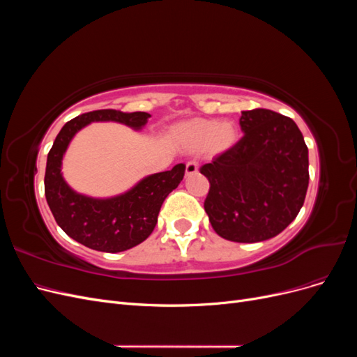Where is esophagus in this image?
Wrapping results in <instances>:
<instances>
[{
  "mask_svg": "<svg viewBox=\"0 0 357 357\" xmlns=\"http://www.w3.org/2000/svg\"><path fill=\"white\" fill-rule=\"evenodd\" d=\"M198 172V164L195 160H190L186 164V176H193Z\"/></svg>",
  "mask_w": 357,
  "mask_h": 357,
  "instance_id": "1",
  "label": "esophagus"
}]
</instances>
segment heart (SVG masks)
I'll return each instance as SVG.
<instances>
[{"label": "heart", "mask_w": 357, "mask_h": 357, "mask_svg": "<svg viewBox=\"0 0 357 357\" xmlns=\"http://www.w3.org/2000/svg\"><path fill=\"white\" fill-rule=\"evenodd\" d=\"M178 137L192 149L205 146L210 158H218L236 146L240 132L234 123H222L215 119H192L178 128Z\"/></svg>", "instance_id": "heart-1"}]
</instances>
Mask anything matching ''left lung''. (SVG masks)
Returning a JSON list of instances; mask_svg holds the SVG:
<instances>
[{"mask_svg":"<svg viewBox=\"0 0 357 357\" xmlns=\"http://www.w3.org/2000/svg\"><path fill=\"white\" fill-rule=\"evenodd\" d=\"M243 138L199 168L208 178L205 213L215 234L235 243L273 238L295 220L308 189V147L290 117L241 113Z\"/></svg>","mask_w":357,"mask_h":357,"instance_id":"1","label":"left lung"}]
</instances>
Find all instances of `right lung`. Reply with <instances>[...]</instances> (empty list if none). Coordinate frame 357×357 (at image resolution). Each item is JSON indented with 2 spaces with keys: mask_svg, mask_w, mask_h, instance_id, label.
<instances>
[{
  "mask_svg": "<svg viewBox=\"0 0 357 357\" xmlns=\"http://www.w3.org/2000/svg\"><path fill=\"white\" fill-rule=\"evenodd\" d=\"M149 113L95 110L71 119L62 126L47 155L45 193L50 211L62 231L92 250L117 253L143 243L153 232L162 202L185 176V164L143 178L122 195L96 199L74 192L62 177L63 153L82 128L91 122L113 121L142 129Z\"/></svg>",
  "mask_w": 357,
  "mask_h": 357,
  "instance_id": "obj_1",
  "label": "right lung"
}]
</instances>
